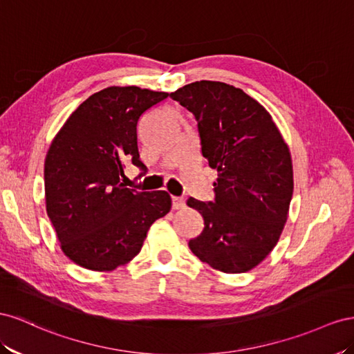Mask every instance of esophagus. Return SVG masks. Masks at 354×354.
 I'll use <instances>...</instances> for the list:
<instances>
[{
	"label": "esophagus",
	"instance_id": "1",
	"mask_svg": "<svg viewBox=\"0 0 354 354\" xmlns=\"http://www.w3.org/2000/svg\"><path fill=\"white\" fill-rule=\"evenodd\" d=\"M171 207H174L175 210L184 209L185 207V200L180 198V197H171Z\"/></svg>",
	"mask_w": 354,
	"mask_h": 354
}]
</instances>
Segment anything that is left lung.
<instances>
[{"label":"left lung","mask_w":354,"mask_h":354,"mask_svg":"<svg viewBox=\"0 0 354 354\" xmlns=\"http://www.w3.org/2000/svg\"><path fill=\"white\" fill-rule=\"evenodd\" d=\"M170 97L196 115L201 154L218 171L215 201L189 197L205 221L191 252L228 274L255 268L285 228L294 169L288 144L268 111L243 90L201 80Z\"/></svg>","instance_id":"8db88e82"}]
</instances>
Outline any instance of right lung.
<instances>
[{
	"mask_svg": "<svg viewBox=\"0 0 354 354\" xmlns=\"http://www.w3.org/2000/svg\"><path fill=\"white\" fill-rule=\"evenodd\" d=\"M169 97L111 86L87 97L60 127L44 161L46 209L64 254L80 267L113 271L132 261L149 227L171 207L166 191L126 188L124 163L144 169L136 127Z\"/></svg>",
	"mask_w": 354,
	"mask_h": 354,
	"instance_id": "1",
	"label": "right lung"
}]
</instances>
